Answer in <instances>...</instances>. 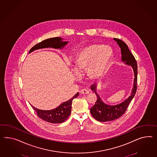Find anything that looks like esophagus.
<instances>
[{
    "label": "esophagus",
    "instance_id": "esophagus-1",
    "mask_svg": "<svg viewBox=\"0 0 157 157\" xmlns=\"http://www.w3.org/2000/svg\"><path fill=\"white\" fill-rule=\"evenodd\" d=\"M80 93L81 94H88L89 93V91L86 89H82L80 91Z\"/></svg>",
    "mask_w": 157,
    "mask_h": 157
}]
</instances>
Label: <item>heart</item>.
I'll list each match as a JSON object with an SVG mask.
<instances>
[{"label": "heart", "mask_w": 157, "mask_h": 157, "mask_svg": "<svg viewBox=\"0 0 157 157\" xmlns=\"http://www.w3.org/2000/svg\"><path fill=\"white\" fill-rule=\"evenodd\" d=\"M113 56L112 49L102 44H92L81 49L75 61L76 78L87 71L89 78L97 80L108 72Z\"/></svg>", "instance_id": "b5f03b06"}]
</instances>
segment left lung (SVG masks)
<instances>
[{"label":"left lung","instance_id":"obj_1","mask_svg":"<svg viewBox=\"0 0 157 157\" xmlns=\"http://www.w3.org/2000/svg\"><path fill=\"white\" fill-rule=\"evenodd\" d=\"M117 44L121 49V61L127 65L130 66L134 73V82L133 88L130 96L122 101L120 104L110 105L105 103L97 92V84H93L90 86V89L95 93L97 97V100L95 104L90 109V111L92 116L98 121L108 122L113 121L122 116L129 106L130 102L132 100L137 90V61L134 57L130 52L127 44L124 41L113 38Z\"/></svg>","mask_w":157,"mask_h":157}]
</instances>
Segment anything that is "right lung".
<instances>
[{"label":"right lung","mask_w":157,"mask_h":157,"mask_svg":"<svg viewBox=\"0 0 157 157\" xmlns=\"http://www.w3.org/2000/svg\"><path fill=\"white\" fill-rule=\"evenodd\" d=\"M68 43L69 41H64V39L60 37L50 38L42 41L39 44L35 45L30 49L29 53L35 50L46 48L63 49ZM78 95L79 93H77L71 99L63 102L56 108L50 110L38 109L33 106L32 107L35 110L37 115L41 119L52 124H60L64 122L70 116L71 113L73 100L78 96Z\"/></svg>","instance_id":"right-lung-1"}]
</instances>
